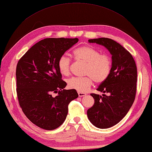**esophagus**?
<instances>
[{
    "label": "esophagus",
    "mask_w": 152,
    "mask_h": 152,
    "mask_svg": "<svg viewBox=\"0 0 152 152\" xmlns=\"http://www.w3.org/2000/svg\"><path fill=\"white\" fill-rule=\"evenodd\" d=\"M78 95L79 97H83L85 96H86V93H84V92H78Z\"/></svg>",
    "instance_id": "34e87169"
}]
</instances>
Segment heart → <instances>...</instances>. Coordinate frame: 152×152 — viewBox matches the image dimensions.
<instances>
[{"mask_svg": "<svg viewBox=\"0 0 152 152\" xmlns=\"http://www.w3.org/2000/svg\"><path fill=\"white\" fill-rule=\"evenodd\" d=\"M76 60L86 64L83 77H72L67 80V86L80 92H85L91 87L94 81L101 84L109 77L112 60L107 54H101L100 51L88 46H83L74 51ZM58 69L61 75H69L71 73V60L62 56L58 60Z\"/></svg>", "mask_w": 152, "mask_h": 152, "instance_id": "heart-1", "label": "heart"}]
</instances>
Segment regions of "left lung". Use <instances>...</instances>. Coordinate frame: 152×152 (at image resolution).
<instances>
[{
  "label": "left lung",
  "mask_w": 152,
  "mask_h": 152,
  "mask_svg": "<svg viewBox=\"0 0 152 152\" xmlns=\"http://www.w3.org/2000/svg\"><path fill=\"white\" fill-rule=\"evenodd\" d=\"M89 42L104 46L112 55V68L109 77L98 86L102 96L92 93L94 104L87 110L88 118L100 129H107L118 123L128 113L137 92V69L130 52L108 38L89 39Z\"/></svg>",
  "instance_id": "1"
}]
</instances>
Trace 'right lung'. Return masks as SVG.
Returning a JSON list of instances; mask_svg holds the SVG:
<instances>
[{
	"instance_id": "add662e5",
	"label": "right lung",
	"mask_w": 152,
	"mask_h": 152,
	"mask_svg": "<svg viewBox=\"0 0 152 152\" xmlns=\"http://www.w3.org/2000/svg\"><path fill=\"white\" fill-rule=\"evenodd\" d=\"M79 41L77 38H46L34 45L18 61L16 92L26 116L39 127L51 131L66 119L68 105L78 94L64 89L58 60ZM52 93H58L52 97Z\"/></svg>"
}]
</instances>
